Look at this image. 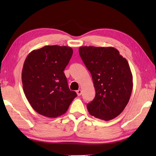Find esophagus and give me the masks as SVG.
Masks as SVG:
<instances>
[{"label": "esophagus", "mask_w": 156, "mask_h": 156, "mask_svg": "<svg viewBox=\"0 0 156 156\" xmlns=\"http://www.w3.org/2000/svg\"><path fill=\"white\" fill-rule=\"evenodd\" d=\"M76 93H77L78 96H80L82 94V90H80V89H79V90L76 91Z\"/></svg>", "instance_id": "34e87169"}]
</instances>
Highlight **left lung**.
Segmentation results:
<instances>
[{"mask_svg":"<svg viewBox=\"0 0 156 156\" xmlns=\"http://www.w3.org/2000/svg\"><path fill=\"white\" fill-rule=\"evenodd\" d=\"M79 54L90 72L96 91L87 104L92 116L105 121L117 117L124 110L133 90V76L127 61L112 47L83 46Z\"/></svg>","mask_w":156,"mask_h":156,"instance_id":"obj_1","label":"left lung"}]
</instances>
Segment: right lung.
I'll use <instances>...</instances> for the list:
<instances>
[{
  "mask_svg": "<svg viewBox=\"0 0 156 156\" xmlns=\"http://www.w3.org/2000/svg\"><path fill=\"white\" fill-rule=\"evenodd\" d=\"M72 54L67 46L46 45L26 58L22 70L23 91L39 114L51 118L64 115L77 97L69 90L64 72Z\"/></svg>",
  "mask_w": 156,
  "mask_h": 156,
  "instance_id": "right-lung-1",
  "label": "right lung"
}]
</instances>
